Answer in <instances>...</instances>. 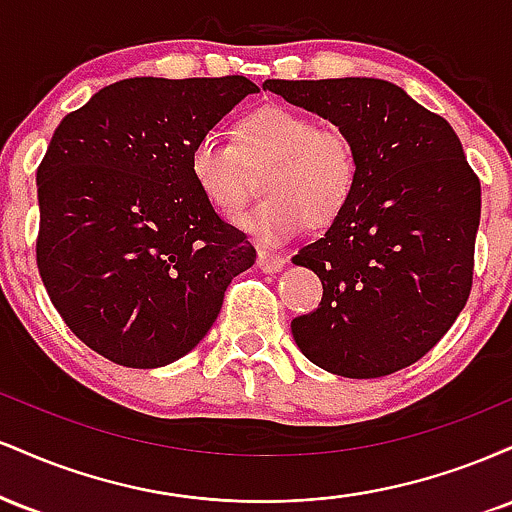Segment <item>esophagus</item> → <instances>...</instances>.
<instances>
[{"instance_id":"34e87169","label":"esophagus","mask_w":512,"mask_h":512,"mask_svg":"<svg viewBox=\"0 0 512 512\" xmlns=\"http://www.w3.org/2000/svg\"><path fill=\"white\" fill-rule=\"evenodd\" d=\"M286 260L281 255H274V252L269 250H260L257 252V267L262 269V272H281L284 269Z\"/></svg>"}]
</instances>
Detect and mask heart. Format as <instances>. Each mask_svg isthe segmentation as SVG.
<instances>
[{
	"mask_svg": "<svg viewBox=\"0 0 512 512\" xmlns=\"http://www.w3.org/2000/svg\"><path fill=\"white\" fill-rule=\"evenodd\" d=\"M187 163L197 190L223 214L245 204V163H269L262 178L267 199L238 221L264 245L301 236L310 221H337L361 175L358 149L344 127L317 125L315 117L286 105H264L243 117L238 146L214 129L199 134Z\"/></svg>",
	"mask_w": 512,
	"mask_h": 512,
	"instance_id": "obj_1",
	"label": "heart"
}]
</instances>
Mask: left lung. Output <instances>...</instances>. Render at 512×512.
<instances>
[{"label": "left lung", "instance_id": "left-lung-1", "mask_svg": "<svg viewBox=\"0 0 512 512\" xmlns=\"http://www.w3.org/2000/svg\"><path fill=\"white\" fill-rule=\"evenodd\" d=\"M264 91L354 139L361 175L349 207L293 264L322 301L291 322L298 349L344 378H380L419 361L472 291L481 185L448 120L383 79H267Z\"/></svg>", "mask_w": 512, "mask_h": 512}]
</instances>
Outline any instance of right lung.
Segmentation results:
<instances>
[{
    "label": "right lung",
    "instance_id": "obj_1",
    "mask_svg": "<svg viewBox=\"0 0 512 512\" xmlns=\"http://www.w3.org/2000/svg\"><path fill=\"white\" fill-rule=\"evenodd\" d=\"M257 91L245 76H134L55 129L35 175V257L52 305L88 349L127 368L178 361L211 330L233 276L255 264L187 158Z\"/></svg>",
    "mask_w": 512,
    "mask_h": 512
}]
</instances>
